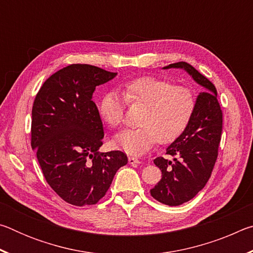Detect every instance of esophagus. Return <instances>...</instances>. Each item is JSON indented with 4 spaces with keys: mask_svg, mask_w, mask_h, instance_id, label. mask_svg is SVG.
Wrapping results in <instances>:
<instances>
[{
    "mask_svg": "<svg viewBox=\"0 0 253 253\" xmlns=\"http://www.w3.org/2000/svg\"><path fill=\"white\" fill-rule=\"evenodd\" d=\"M128 163H129L130 165H135V164H139L140 161L136 157H128Z\"/></svg>",
    "mask_w": 253,
    "mask_h": 253,
    "instance_id": "obj_1",
    "label": "esophagus"
}]
</instances>
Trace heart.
<instances>
[{
  "label": "heart",
  "mask_w": 253,
  "mask_h": 253,
  "mask_svg": "<svg viewBox=\"0 0 253 253\" xmlns=\"http://www.w3.org/2000/svg\"><path fill=\"white\" fill-rule=\"evenodd\" d=\"M123 93L109 91L102 96L99 114L107 125L117 127L124 121L127 101L146 106L139 128L125 129L115 136L118 148L129 155H143L158 140L169 144L185 130L194 113L195 100L187 88L170 81L145 76L123 84Z\"/></svg>",
  "instance_id": "b5f03b06"
}]
</instances>
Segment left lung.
<instances>
[{
    "label": "left lung",
    "mask_w": 253,
    "mask_h": 253,
    "mask_svg": "<svg viewBox=\"0 0 253 253\" xmlns=\"http://www.w3.org/2000/svg\"><path fill=\"white\" fill-rule=\"evenodd\" d=\"M170 68L187 72L204 89L196 97L194 113L185 130L166 148V154L175 156L173 161L154 160L162 170V178L151 195L163 204L176 207L193 199L211 176L221 139L222 110L214 84L194 67L182 61L163 69Z\"/></svg>",
    "instance_id": "obj_1"
}]
</instances>
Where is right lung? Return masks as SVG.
Here are the masks:
<instances>
[{
    "instance_id": "add662e5",
    "label": "right lung",
    "mask_w": 253,
    "mask_h": 253,
    "mask_svg": "<svg viewBox=\"0 0 253 253\" xmlns=\"http://www.w3.org/2000/svg\"><path fill=\"white\" fill-rule=\"evenodd\" d=\"M117 72L90 65H70L44 81L32 107L31 146L44 177L66 202L96 204L108 191L127 156L99 153L104 128L91 100L97 85Z\"/></svg>"
}]
</instances>
